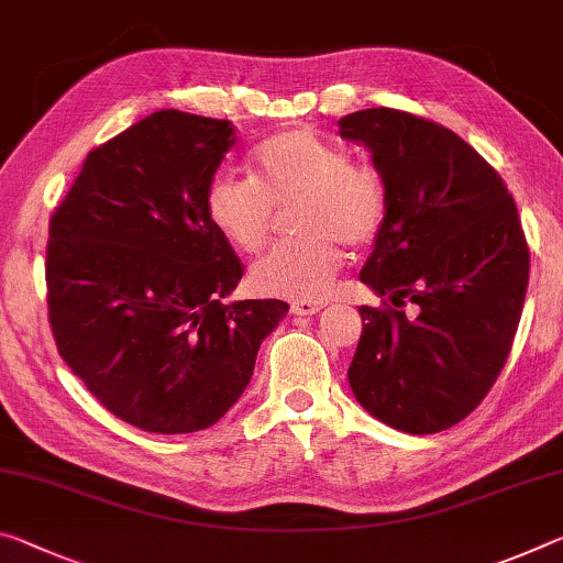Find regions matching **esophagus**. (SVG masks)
<instances>
[{
	"instance_id": "34e87169",
	"label": "esophagus",
	"mask_w": 563,
	"mask_h": 563,
	"mask_svg": "<svg viewBox=\"0 0 563 563\" xmlns=\"http://www.w3.org/2000/svg\"><path fill=\"white\" fill-rule=\"evenodd\" d=\"M325 306H328L325 300H296L290 306V310H292V316H316Z\"/></svg>"
}]
</instances>
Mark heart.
<instances>
[{
  "label": "heart",
  "mask_w": 563,
  "mask_h": 563,
  "mask_svg": "<svg viewBox=\"0 0 563 563\" xmlns=\"http://www.w3.org/2000/svg\"><path fill=\"white\" fill-rule=\"evenodd\" d=\"M253 177L218 169L205 190L212 228L245 253L265 243L273 208L300 200L296 225L306 238L278 243L250 267L263 296L313 300L341 271L339 243H373L388 216V185L378 167L353 163L351 150L313 130H288L255 150Z\"/></svg>",
  "instance_id": "obj_1"
}]
</instances>
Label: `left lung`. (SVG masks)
Instances as JSON below:
<instances>
[{"mask_svg":"<svg viewBox=\"0 0 563 563\" xmlns=\"http://www.w3.org/2000/svg\"><path fill=\"white\" fill-rule=\"evenodd\" d=\"M338 128L371 150L388 185V216L361 271L383 308H358L347 383L390 428L445 431L486 398L511 353L529 288L519 210L496 169L443 124L371 107Z\"/></svg>","mask_w":563,"mask_h":563,"instance_id":"8db88e82","label":"left lung"}]
</instances>
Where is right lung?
<instances>
[{"label": "right lung", "instance_id": "add662e5", "mask_svg": "<svg viewBox=\"0 0 563 563\" xmlns=\"http://www.w3.org/2000/svg\"><path fill=\"white\" fill-rule=\"evenodd\" d=\"M228 120L159 110L87 155L49 220L57 351L89 394L150 433L218 423L245 394L283 300L225 298L243 263L205 212Z\"/></svg>", "mask_w": 563, "mask_h": 563}]
</instances>
